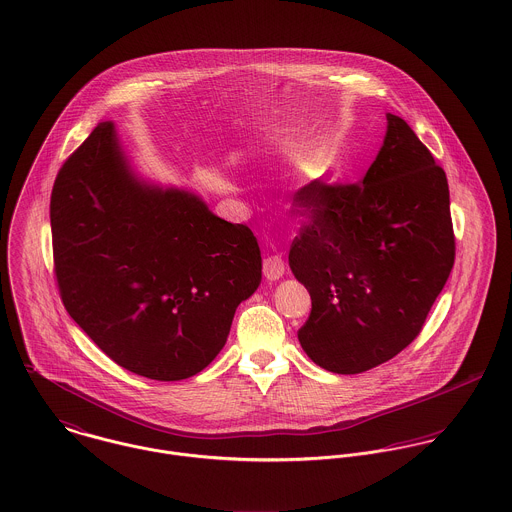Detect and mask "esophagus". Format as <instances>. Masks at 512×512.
<instances>
[{
	"label": "esophagus",
	"mask_w": 512,
	"mask_h": 512,
	"mask_svg": "<svg viewBox=\"0 0 512 512\" xmlns=\"http://www.w3.org/2000/svg\"><path fill=\"white\" fill-rule=\"evenodd\" d=\"M264 276L270 282H278L284 276V260L280 256H268L264 260Z\"/></svg>",
	"instance_id": "1"
}]
</instances>
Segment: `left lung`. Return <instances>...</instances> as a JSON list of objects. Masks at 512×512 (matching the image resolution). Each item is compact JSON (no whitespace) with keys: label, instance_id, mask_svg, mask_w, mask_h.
<instances>
[{"label":"left lung","instance_id":"obj_1","mask_svg":"<svg viewBox=\"0 0 512 512\" xmlns=\"http://www.w3.org/2000/svg\"><path fill=\"white\" fill-rule=\"evenodd\" d=\"M386 136L353 185H307L311 211L290 268L311 295L297 339L315 365L359 374L406 349L455 260L445 171L414 130L386 114Z\"/></svg>","mask_w":512,"mask_h":512}]
</instances>
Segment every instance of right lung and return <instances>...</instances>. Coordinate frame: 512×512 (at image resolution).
I'll return each mask as SVG.
<instances>
[{
    "label": "right lung",
    "instance_id": "add662e5",
    "mask_svg": "<svg viewBox=\"0 0 512 512\" xmlns=\"http://www.w3.org/2000/svg\"><path fill=\"white\" fill-rule=\"evenodd\" d=\"M51 232L69 315L116 365L151 380L211 365L262 280L252 230L191 191L138 177L112 122L61 167Z\"/></svg>",
    "mask_w": 512,
    "mask_h": 512
}]
</instances>
